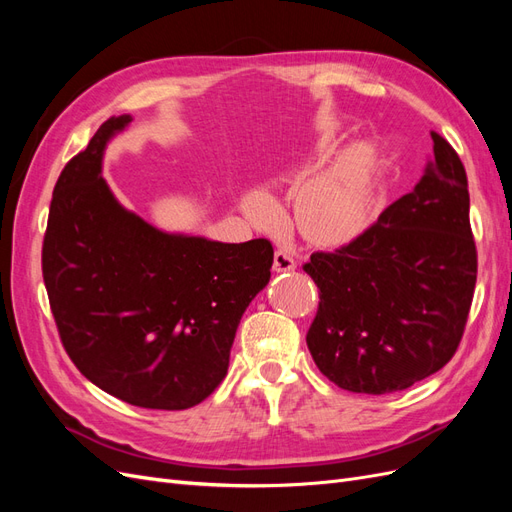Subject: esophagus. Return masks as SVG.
Returning <instances> with one entry per match:
<instances>
[{
    "instance_id": "1",
    "label": "esophagus",
    "mask_w": 512,
    "mask_h": 512,
    "mask_svg": "<svg viewBox=\"0 0 512 512\" xmlns=\"http://www.w3.org/2000/svg\"><path fill=\"white\" fill-rule=\"evenodd\" d=\"M273 269L277 273H286V271H294L297 269V260L292 258V254L288 250H284V247H280V250L275 252L273 256Z\"/></svg>"
}]
</instances>
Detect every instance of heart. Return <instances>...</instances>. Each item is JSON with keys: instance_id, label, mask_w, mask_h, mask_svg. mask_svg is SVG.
<instances>
[{"instance_id": "heart-1", "label": "heart", "mask_w": 512, "mask_h": 512, "mask_svg": "<svg viewBox=\"0 0 512 512\" xmlns=\"http://www.w3.org/2000/svg\"><path fill=\"white\" fill-rule=\"evenodd\" d=\"M331 149L333 136L322 134L316 156H327ZM374 166V149L365 143H354L339 153L329 168L303 183L294 198V224L309 243L342 245L363 232L374 203ZM245 211L260 226H273L280 220V205L265 190H252L245 196Z\"/></svg>"}]
</instances>
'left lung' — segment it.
Returning a JSON list of instances; mask_svg holds the SVG:
<instances>
[{"mask_svg": "<svg viewBox=\"0 0 512 512\" xmlns=\"http://www.w3.org/2000/svg\"><path fill=\"white\" fill-rule=\"evenodd\" d=\"M433 156L414 190L303 271L320 290L307 348L339 389L404 391L436 374L461 342L476 286L468 177L431 132Z\"/></svg>", "mask_w": 512, "mask_h": 512, "instance_id": "obj_1", "label": "left lung"}]
</instances>
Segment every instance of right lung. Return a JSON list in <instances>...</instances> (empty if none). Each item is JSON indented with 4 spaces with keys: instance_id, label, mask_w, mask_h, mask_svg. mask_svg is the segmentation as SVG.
<instances>
[{
    "instance_id": "obj_1",
    "label": "right lung",
    "mask_w": 512,
    "mask_h": 512,
    "mask_svg": "<svg viewBox=\"0 0 512 512\" xmlns=\"http://www.w3.org/2000/svg\"><path fill=\"white\" fill-rule=\"evenodd\" d=\"M130 121H104L61 170L44 286L61 344L89 382L138 408L185 410L224 380L241 316L269 284L273 245L164 232L121 207L102 158Z\"/></svg>"
}]
</instances>
